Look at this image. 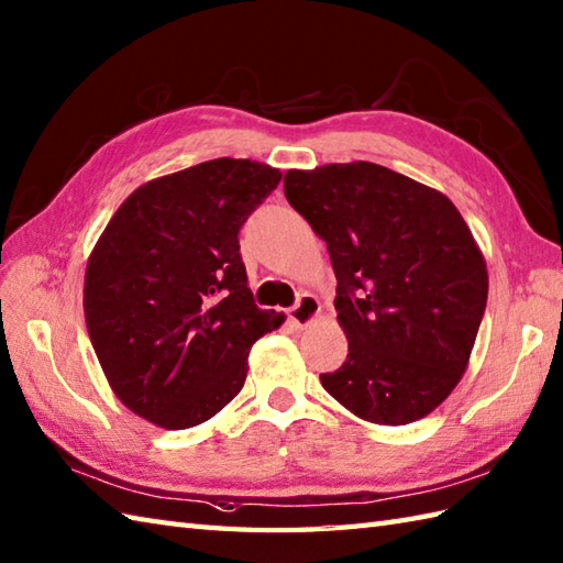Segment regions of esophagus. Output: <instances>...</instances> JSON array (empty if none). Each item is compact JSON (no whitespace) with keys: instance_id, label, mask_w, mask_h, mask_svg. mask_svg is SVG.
Listing matches in <instances>:
<instances>
[{"instance_id":"1","label":"esophagus","mask_w":563,"mask_h":563,"mask_svg":"<svg viewBox=\"0 0 563 563\" xmlns=\"http://www.w3.org/2000/svg\"><path fill=\"white\" fill-rule=\"evenodd\" d=\"M321 314V307H319V300L312 295H302L300 302H297L290 312H288V319L290 324L297 327V329H305L312 324V321H317Z\"/></svg>"}]
</instances>
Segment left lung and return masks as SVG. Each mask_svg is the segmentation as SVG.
<instances>
[{
    "label": "left lung",
    "instance_id": "8db88e82",
    "mask_svg": "<svg viewBox=\"0 0 563 563\" xmlns=\"http://www.w3.org/2000/svg\"><path fill=\"white\" fill-rule=\"evenodd\" d=\"M285 198L324 239L349 357L321 375L377 426H406L457 387L486 309L488 271L452 200L373 162L285 174Z\"/></svg>",
    "mask_w": 563,
    "mask_h": 563
}]
</instances>
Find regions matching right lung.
<instances>
[{
    "label": "right lung",
    "instance_id": "right-lung-1",
    "mask_svg": "<svg viewBox=\"0 0 563 563\" xmlns=\"http://www.w3.org/2000/svg\"><path fill=\"white\" fill-rule=\"evenodd\" d=\"M283 174L210 159L142 184L84 273V319L113 394L145 421L206 423L244 387L249 351L285 314L258 309L239 230Z\"/></svg>",
    "mask_w": 563,
    "mask_h": 563
}]
</instances>
